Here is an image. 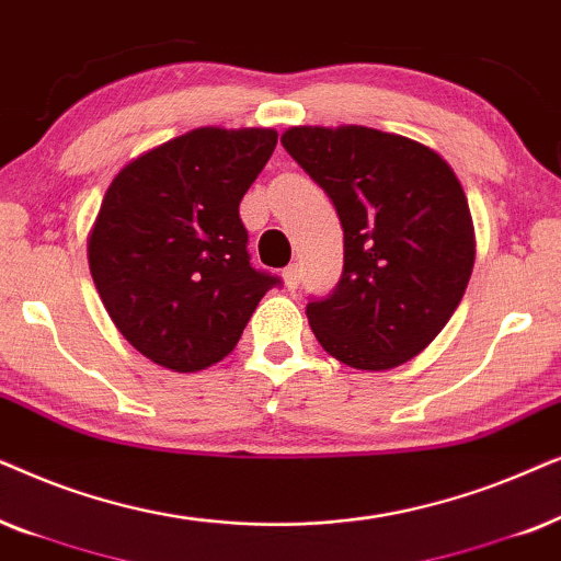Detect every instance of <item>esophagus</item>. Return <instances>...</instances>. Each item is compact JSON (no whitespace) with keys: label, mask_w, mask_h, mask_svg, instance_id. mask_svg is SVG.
I'll return each instance as SVG.
<instances>
[{"label":"esophagus","mask_w":561,"mask_h":561,"mask_svg":"<svg viewBox=\"0 0 561 561\" xmlns=\"http://www.w3.org/2000/svg\"><path fill=\"white\" fill-rule=\"evenodd\" d=\"M282 279H285L287 289H297V285H300V266L289 264L285 272H282Z\"/></svg>","instance_id":"1"}]
</instances>
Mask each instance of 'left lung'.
<instances>
[{"label": "left lung", "instance_id": "obj_1", "mask_svg": "<svg viewBox=\"0 0 561 561\" xmlns=\"http://www.w3.org/2000/svg\"><path fill=\"white\" fill-rule=\"evenodd\" d=\"M282 146L333 199L343 274L308 302L320 346L354 369L421 354L465 297L474 226L457 174L433 148L364 125H300Z\"/></svg>", "mask_w": 561, "mask_h": 561}]
</instances>
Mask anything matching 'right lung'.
Here are the masks:
<instances>
[{"mask_svg": "<svg viewBox=\"0 0 561 561\" xmlns=\"http://www.w3.org/2000/svg\"><path fill=\"white\" fill-rule=\"evenodd\" d=\"M274 146L272 128H197L133 159L104 192L89 272L117 331L159 367L222 362L279 285L251 266L238 215Z\"/></svg>", "mask_w": 561, "mask_h": 561, "instance_id": "1", "label": "right lung"}]
</instances>
